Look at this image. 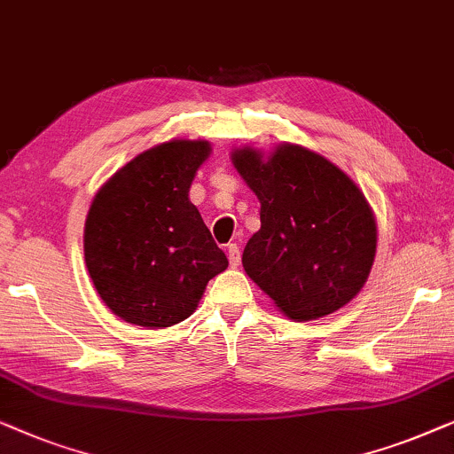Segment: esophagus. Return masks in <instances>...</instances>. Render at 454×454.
<instances>
[{"mask_svg":"<svg viewBox=\"0 0 454 454\" xmlns=\"http://www.w3.org/2000/svg\"><path fill=\"white\" fill-rule=\"evenodd\" d=\"M228 261H230V267H239L240 265V251L236 245H230L228 247Z\"/></svg>","mask_w":454,"mask_h":454,"instance_id":"34e87169","label":"esophagus"}]
</instances>
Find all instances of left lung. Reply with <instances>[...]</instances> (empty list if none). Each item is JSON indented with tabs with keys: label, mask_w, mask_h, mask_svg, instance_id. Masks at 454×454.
Returning <instances> with one entry per match:
<instances>
[{
	"label": "left lung",
	"mask_w": 454,
	"mask_h": 454,
	"mask_svg": "<svg viewBox=\"0 0 454 454\" xmlns=\"http://www.w3.org/2000/svg\"><path fill=\"white\" fill-rule=\"evenodd\" d=\"M230 160L257 195L261 228L247 242V276L294 321L327 317L366 284L376 257V218L362 189L327 158L282 142Z\"/></svg>",
	"instance_id": "obj_1"
}]
</instances>
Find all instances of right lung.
<instances>
[{"label":"right lung","instance_id":"1","mask_svg":"<svg viewBox=\"0 0 454 454\" xmlns=\"http://www.w3.org/2000/svg\"><path fill=\"white\" fill-rule=\"evenodd\" d=\"M209 154L207 139H170L137 154L94 195L86 267L102 302L125 323L164 329L184 321L228 267L189 200Z\"/></svg>","mask_w":454,"mask_h":454}]
</instances>
